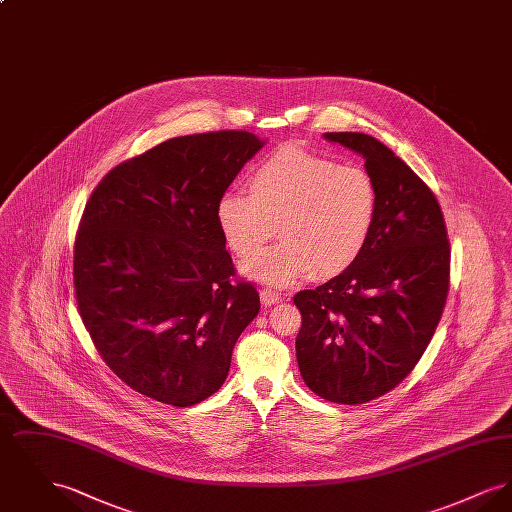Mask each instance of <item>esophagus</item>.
Masks as SVG:
<instances>
[{
  "mask_svg": "<svg viewBox=\"0 0 512 512\" xmlns=\"http://www.w3.org/2000/svg\"><path fill=\"white\" fill-rule=\"evenodd\" d=\"M261 301L265 305H274L282 301V293L272 292V290H261Z\"/></svg>",
  "mask_w": 512,
  "mask_h": 512,
  "instance_id": "esophagus-1",
  "label": "esophagus"
}]
</instances>
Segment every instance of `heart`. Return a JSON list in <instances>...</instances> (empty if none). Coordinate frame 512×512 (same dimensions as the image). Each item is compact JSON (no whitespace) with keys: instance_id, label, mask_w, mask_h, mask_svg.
I'll return each mask as SVG.
<instances>
[{"instance_id":"b5f03b06","label":"heart","mask_w":512,"mask_h":512,"mask_svg":"<svg viewBox=\"0 0 512 512\" xmlns=\"http://www.w3.org/2000/svg\"><path fill=\"white\" fill-rule=\"evenodd\" d=\"M249 190L219 199L217 220L224 242L240 257H255L274 234L282 242L244 265L270 286H290L313 272L334 278L353 267L374 232L380 195L365 167L301 147L284 146L255 163Z\"/></svg>"}]
</instances>
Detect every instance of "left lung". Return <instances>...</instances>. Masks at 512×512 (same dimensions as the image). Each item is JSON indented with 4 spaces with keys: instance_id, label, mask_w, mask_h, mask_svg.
Masks as SVG:
<instances>
[{
    "instance_id": "1",
    "label": "left lung",
    "mask_w": 512,
    "mask_h": 512,
    "mask_svg": "<svg viewBox=\"0 0 512 512\" xmlns=\"http://www.w3.org/2000/svg\"><path fill=\"white\" fill-rule=\"evenodd\" d=\"M326 138L365 157L378 220L353 267L293 295L295 355L318 397L361 405L399 386L424 355L447 301L451 247L436 195L390 147L361 132Z\"/></svg>"
}]
</instances>
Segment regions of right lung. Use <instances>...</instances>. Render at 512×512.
I'll use <instances>...</instances> for the list:
<instances>
[{"label":"right lung","mask_w":512,"mask_h":512,"mask_svg":"<svg viewBox=\"0 0 512 512\" xmlns=\"http://www.w3.org/2000/svg\"><path fill=\"white\" fill-rule=\"evenodd\" d=\"M263 142L245 130L178 136L107 172L73 245V286L101 359L172 407L224 384L232 349L261 309L217 220L219 199Z\"/></svg>","instance_id":"add662e5"}]
</instances>
